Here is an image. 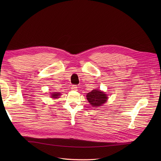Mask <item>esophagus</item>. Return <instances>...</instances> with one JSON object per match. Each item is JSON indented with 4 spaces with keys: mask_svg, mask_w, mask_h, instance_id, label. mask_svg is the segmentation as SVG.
I'll return each mask as SVG.
<instances>
[{
    "mask_svg": "<svg viewBox=\"0 0 161 161\" xmlns=\"http://www.w3.org/2000/svg\"><path fill=\"white\" fill-rule=\"evenodd\" d=\"M71 89H72V91H77L78 87H77L76 85H72V86H71Z\"/></svg>",
    "mask_w": 161,
    "mask_h": 161,
    "instance_id": "obj_1",
    "label": "esophagus"
}]
</instances>
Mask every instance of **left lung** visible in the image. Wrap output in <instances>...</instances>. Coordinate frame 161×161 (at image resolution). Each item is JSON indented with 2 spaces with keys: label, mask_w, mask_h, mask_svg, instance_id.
Masks as SVG:
<instances>
[{
  "label": "left lung",
  "mask_w": 161,
  "mask_h": 161,
  "mask_svg": "<svg viewBox=\"0 0 161 161\" xmlns=\"http://www.w3.org/2000/svg\"><path fill=\"white\" fill-rule=\"evenodd\" d=\"M86 99L92 108L103 105L108 99V97L104 92L99 89H95L86 94Z\"/></svg>",
  "instance_id": "left-lung-1"
}]
</instances>
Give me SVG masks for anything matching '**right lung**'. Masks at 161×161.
Listing matches in <instances>:
<instances>
[{"label":"right lung","mask_w":161,"mask_h":161,"mask_svg":"<svg viewBox=\"0 0 161 161\" xmlns=\"http://www.w3.org/2000/svg\"><path fill=\"white\" fill-rule=\"evenodd\" d=\"M60 92H53L51 95L52 98L53 99H56V98H59V97L60 96Z\"/></svg>","instance_id":"add662e5"}]
</instances>
